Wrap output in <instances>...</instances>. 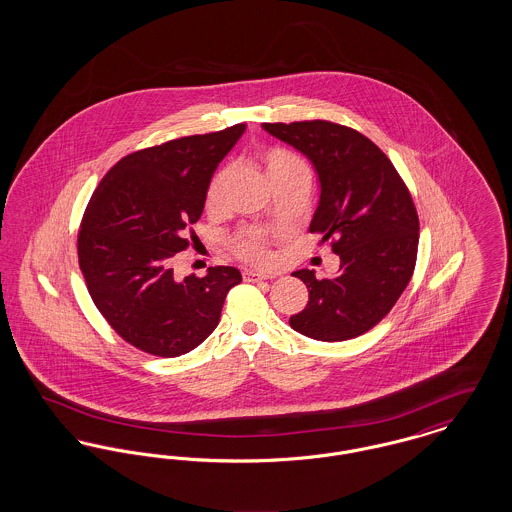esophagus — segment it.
Segmentation results:
<instances>
[{
    "label": "esophagus",
    "instance_id": "34e87169",
    "mask_svg": "<svg viewBox=\"0 0 512 512\" xmlns=\"http://www.w3.org/2000/svg\"><path fill=\"white\" fill-rule=\"evenodd\" d=\"M270 278H274V274L259 272V270H251V268H245L244 270L245 282H259V280H270Z\"/></svg>",
    "mask_w": 512,
    "mask_h": 512
}]
</instances>
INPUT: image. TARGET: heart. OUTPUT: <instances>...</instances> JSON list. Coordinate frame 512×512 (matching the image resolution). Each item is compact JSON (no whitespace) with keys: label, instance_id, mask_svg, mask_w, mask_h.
I'll use <instances>...</instances> for the list:
<instances>
[{"label":"heart","instance_id":"b5f03b06","mask_svg":"<svg viewBox=\"0 0 512 512\" xmlns=\"http://www.w3.org/2000/svg\"><path fill=\"white\" fill-rule=\"evenodd\" d=\"M261 165L265 169L270 186H274L276 182L293 176V174H303L309 172L307 163L295 155L292 151L286 149H268L261 157ZM232 180V169H220L209 182L207 192H205V211L209 215H220L226 207V190L230 186ZM230 244L234 253L255 265H265L270 261V253L267 247V232L263 228L257 226H244L240 230L234 232V236L230 238Z\"/></svg>","mask_w":512,"mask_h":512}]
</instances>
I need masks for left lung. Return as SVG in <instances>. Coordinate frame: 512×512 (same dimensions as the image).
I'll return each instance as SVG.
<instances>
[{"label": "left lung", "mask_w": 512, "mask_h": 512, "mask_svg": "<svg viewBox=\"0 0 512 512\" xmlns=\"http://www.w3.org/2000/svg\"><path fill=\"white\" fill-rule=\"evenodd\" d=\"M263 128L313 163L320 199L309 232L332 240L340 255L332 278L318 280L307 268L293 272L309 288V301L290 326L318 341L357 338L390 313L413 276V197L388 155L353 128L330 121L265 122Z\"/></svg>", "instance_id": "1"}]
</instances>
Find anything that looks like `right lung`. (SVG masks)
Returning <instances> with one entry per match:
<instances>
[{"label":"right lung","instance_id":"obj_1","mask_svg":"<svg viewBox=\"0 0 512 512\" xmlns=\"http://www.w3.org/2000/svg\"><path fill=\"white\" fill-rule=\"evenodd\" d=\"M245 124L134 151L103 176L78 232V265L109 326L140 351L178 357L217 328L234 267L174 278L205 192ZM194 240V238H192Z\"/></svg>","mask_w":512,"mask_h":512}]
</instances>
